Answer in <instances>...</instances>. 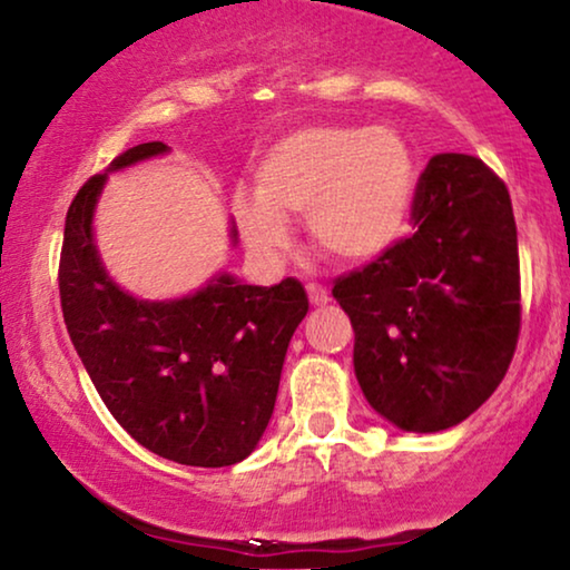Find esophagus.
Masks as SVG:
<instances>
[{"mask_svg":"<svg viewBox=\"0 0 570 570\" xmlns=\"http://www.w3.org/2000/svg\"><path fill=\"white\" fill-rule=\"evenodd\" d=\"M306 293H308V301L314 303V306H324V303H330V291H326L324 285L308 283L306 285Z\"/></svg>","mask_w":570,"mask_h":570,"instance_id":"34e87169","label":"esophagus"}]
</instances>
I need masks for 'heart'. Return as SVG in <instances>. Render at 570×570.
<instances>
[{"mask_svg": "<svg viewBox=\"0 0 570 570\" xmlns=\"http://www.w3.org/2000/svg\"><path fill=\"white\" fill-rule=\"evenodd\" d=\"M254 178L256 199H236L252 252L285 254L291 246L285 220L306 217L318 252L363 264L404 236L415 163L392 127L308 124L279 137L262 155Z\"/></svg>", "mask_w": 570, "mask_h": 570, "instance_id": "obj_1", "label": "heart"}]
</instances>
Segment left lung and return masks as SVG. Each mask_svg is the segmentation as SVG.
<instances>
[{
    "instance_id": "left-lung-1",
    "label": "left lung",
    "mask_w": 570,
    "mask_h": 570,
    "mask_svg": "<svg viewBox=\"0 0 570 570\" xmlns=\"http://www.w3.org/2000/svg\"><path fill=\"white\" fill-rule=\"evenodd\" d=\"M415 233L334 279L355 330V376L402 431L462 423L509 371L521 275L505 184L474 155L443 153L417 178Z\"/></svg>"
}]
</instances>
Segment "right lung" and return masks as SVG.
Wrapping results in <instances>:
<instances>
[{"mask_svg":"<svg viewBox=\"0 0 570 570\" xmlns=\"http://www.w3.org/2000/svg\"><path fill=\"white\" fill-rule=\"evenodd\" d=\"M166 150L163 142L137 145L111 170ZM106 176H90L67 209L59 295L69 340L100 400L137 443L178 464H236L269 423L308 295L295 277L256 287L220 275L181 301L131 298L108 279L92 244Z\"/></svg>","mask_w":570,"mask_h":570,"instance_id":"1","label":"right lung"}]
</instances>
